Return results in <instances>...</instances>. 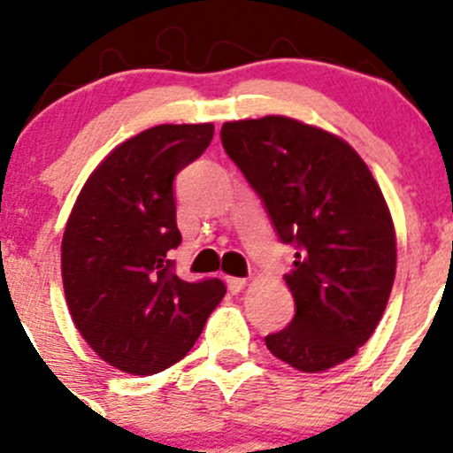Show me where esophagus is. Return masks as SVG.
<instances>
[{
  "label": "esophagus",
  "instance_id": "obj_1",
  "mask_svg": "<svg viewBox=\"0 0 453 453\" xmlns=\"http://www.w3.org/2000/svg\"><path fill=\"white\" fill-rule=\"evenodd\" d=\"M244 285H247V279H241V277H227V289H230L232 294H238L241 289H244Z\"/></svg>",
  "mask_w": 453,
  "mask_h": 453
}]
</instances>
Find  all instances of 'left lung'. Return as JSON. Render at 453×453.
I'll return each mask as SVG.
<instances>
[{
	"mask_svg": "<svg viewBox=\"0 0 453 453\" xmlns=\"http://www.w3.org/2000/svg\"><path fill=\"white\" fill-rule=\"evenodd\" d=\"M221 142L262 197L280 242L292 324L266 336L279 360L321 372L371 339L396 274V232L377 180L345 140L289 117L223 123Z\"/></svg>",
	"mask_w": 453,
	"mask_h": 453,
	"instance_id": "obj_1",
	"label": "left lung"
}]
</instances>
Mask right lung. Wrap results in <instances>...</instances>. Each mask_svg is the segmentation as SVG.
I'll list each match as a JSON object with an SVG mask.
<instances>
[{
  "label": "right lung",
  "instance_id": "1",
  "mask_svg": "<svg viewBox=\"0 0 453 453\" xmlns=\"http://www.w3.org/2000/svg\"><path fill=\"white\" fill-rule=\"evenodd\" d=\"M215 126H157L111 150L76 197L61 242L74 326L104 362L155 375L183 360L226 285L176 277L174 176L211 144Z\"/></svg>",
  "mask_w": 453,
  "mask_h": 453
}]
</instances>
